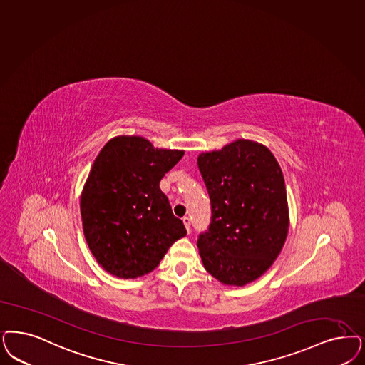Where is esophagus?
<instances>
[{"label":"esophagus","instance_id":"34e87169","mask_svg":"<svg viewBox=\"0 0 365 365\" xmlns=\"http://www.w3.org/2000/svg\"><path fill=\"white\" fill-rule=\"evenodd\" d=\"M183 224H185V227H186V230L190 233V225H191V222H190L189 217H183Z\"/></svg>","mask_w":365,"mask_h":365}]
</instances>
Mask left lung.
Listing matches in <instances>:
<instances>
[{"mask_svg":"<svg viewBox=\"0 0 365 365\" xmlns=\"http://www.w3.org/2000/svg\"><path fill=\"white\" fill-rule=\"evenodd\" d=\"M212 203L209 230L200 235L205 269L225 286L242 287L274 264L289 233L282 168L265 145L239 138L197 159Z\"/></svg>","mask_w":365,"mask_h":365,"instance_id":"1","label":"left lung"}]
</instances>
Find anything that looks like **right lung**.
<instances>
[{
  "label": "right lung",
  "instance_id": "right-lung-1",
  "mask_svg": "<svg viewBox=\"0 0 365 365\" xmlns=\"http://www.w3.org/2000/svg\"><path fill=\"white\" fill-rule=\"evenodd\" d=\"M183 155L155 148L141 136H115L96 158L81 194V215L88 248L108 274L147 275L186 236L159 187Z\"/></svg>",
  "mask_w": 365,
  "mask_h": 365
}]
</instances>
